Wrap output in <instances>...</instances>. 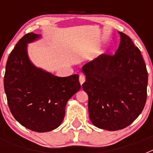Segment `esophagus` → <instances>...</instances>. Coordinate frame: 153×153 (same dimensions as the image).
<instances>
[{
  "label": "esophagus",
  "instance_id": "obj_1",
  "mask_svg": "<svg viewBox=\"0 0 153 153\" xmlns=\"http://www.w3.org/2000/svg\"><path fill=\"white\" fill-rule=\"evenodd\" d=\"M79 83H80L81 85L83 84V83L85 82V80H86V77H85V76L83 75V74H80V75H79Z\"/></svg>",
  "mask_w": 153,
  "mask_h": 153
}]
</instances>
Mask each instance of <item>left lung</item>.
I'll use <instances>...</instances> for the list:
<instances>
[{"mask_svg": "<svg viewBox=\"0 0 153 153\" xmlns=\"http://www.w3.org/2000/svg\"><path fill=\"white\" fill-rule=\"evenodd\" d=\"M119 33L121 40L114 55L101 54L82 68L90 120L109 131L130 125L142 113L147 97L148 73L141 52L129 36Z\"/></svg>", "mask_w": 153, "mask_h": 153, "instance_id": "left-lung-1", "label": "left lung"}]
</instances>
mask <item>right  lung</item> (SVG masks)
<instances>
[{"label":"right lung","mask_w":153,"mask_h":153,"mask_svg":"<svg viewBox=\"0 0 153 153\" xmlns=\"http://www.w3.org/2000/svg\"><path fill=\"white\" fill-rule=\"evenodd\" d=\"M40 35L27 33L8 56L4 86L13 117L23 126L49 132L61 124L67 101L80 89L77 74L60 77L35 67L27 55V44Z\"/></svg>","instance_id":"add662e5"}]
</instances>
